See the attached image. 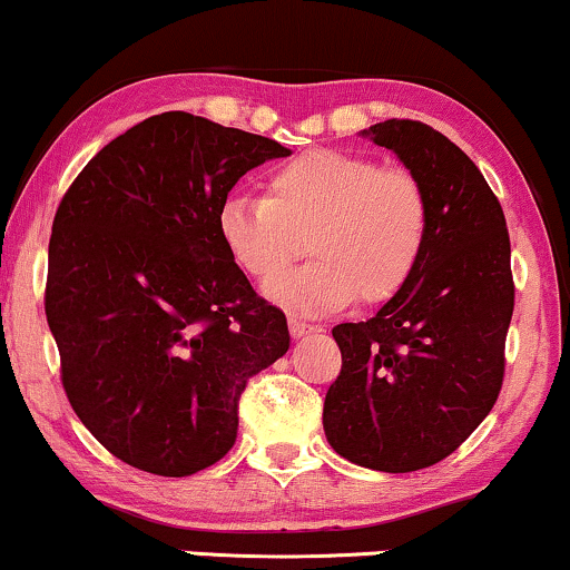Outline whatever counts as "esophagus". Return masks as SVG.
<instances>
[{"instance_id":"esophagus-1","label":"esophagus","mask_w":570,"mask_h":570,"mask_svg":"<svg viewBox=\"0 0 570 570\" xmlns=\"http://www.w3.org/2000/svg\"><path fill=\"white\" fill-rule=\"evenodd\" d=\"M287 326H291V337H293V340H303V337H308V334L322 332V326L308 324V322H301V318H291V322H287Z\"/></svg>"}]
</instances>
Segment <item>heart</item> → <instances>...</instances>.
I'll use <instances>...</instances> for the list:
<instances>
[{
    "label": "heart",
    "mask_w": 570,
    "mask_h": 570,
    "mask_svg": "<svg viewBox=\"0 0 570 570\" xmlns=\"http://www.w3.org/2000/svg\"><path fill=\"white\" fill-rule=\"evenodd\" d=\"M431 233V202L407 168L340 150H314L267 176V197L230 194L217 209V236L248 277L267 283L299 253L306 268L264 293L295 314H330L389 301L415 275Z\"/></svg>",
    "instance_id": "heart-1"
}]
</instances>
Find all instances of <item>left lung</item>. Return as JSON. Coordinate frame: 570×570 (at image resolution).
Masks as SVG:
<instances>
[{
	"instance_id": "8db88e82",
	"label": "left lung",
	"mask_w": 570,
	"mask_h": 570,
	"mask_svg": "<svg viewBox=\"0 0 570 570\" xmlns=\"http://www.w3.org/2000/svg\"><path fill=\"white\" fill-rule=\"evenodd\" d=\"M361 137L417 176L431 233L415 275L376 316L332 330L342 371L326 392L324 433L347 462L415 472L462 446L501 392L511 244L501 202L441 131L389 119Z\"/></svg>"
}]
</instances>
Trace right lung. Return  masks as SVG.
<instances>
[{
  "label": "right lung",
  "instance_id": "add662e5",
  "mask_svg": "<svg viewBox=\"0 0 570 570\" xmlns=\"http://www.w3.org/2000/svg\"><path fill=\"white\" fill-rule=\"evenodd\" d=\"M291 150L186 111L139 121L53 217L46 318L82 425L137 470L186 478L228 454L246 381L291 347L217 236L246 170Z\"/></svg>",
  "mask_w": 570,
  "mask_h": 570
}]
</instances>
